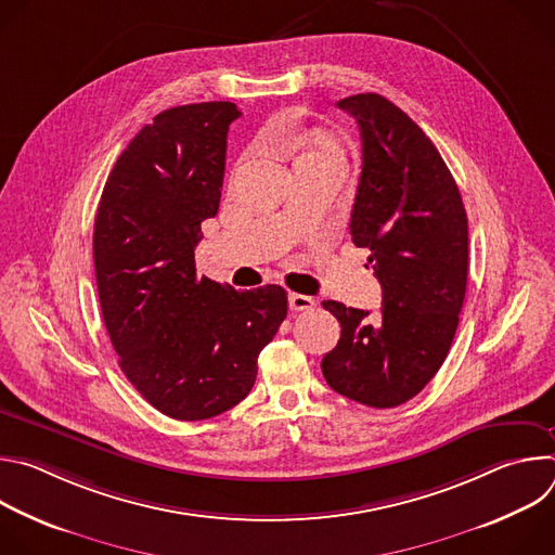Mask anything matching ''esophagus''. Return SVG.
Segmentation results:
<instances>
[{
    "mask_svg": "<svg viewBox=\"0 0 555 555\" xmlns=\"http://www.w3.org/2000/svg\"><path fill=\"white\" fill-rule=\"evenodd\" d=\"M287 298H289V309H294V311H309V309L315 307V300L311 296H305V294L292 292Z\"/></svg>",
    "mask_w": 555,
    "mask_h": 555,
    "instance_id": "esophagus-1",
    "label": "esophagus"
}]
</instances>
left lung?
<instances>
[{
  "mask_svg": "<svg viewBox=\"0 0 555 555\" xmlns=\"http://www.w3.org/2000/svg\"><path fill=\"white\" fill-rule=\"evenodd\" d=\"M362 140L351 242L382 285L377 319L325 300L343 332L323 358L327 384L373 409L409 402L435 377L456 334L467 285V215L430 138L388 99L338 101Z\"/></svg>",
  "mask_w": 555,
  "mask_h": 555,
  "instance_id": "left-lung-1",
  "label": "left lung"
}]
</instances>
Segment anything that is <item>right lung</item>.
I'll return each instance as SVG.
<instances>
[{"label":"right lung","mask_w":555,"mask_h":555,"mask_svg":"<svg viewBox=\"0 0 555 555\" xmlns=\"http://www.w3.org/2000/svg\"><path fill=\"white\" fill-rule=\"evenodd\" d=\"M240 116L228 101L157 114L120 153L94 221L96 285L118 364L153 409L180 422L240 404L287 315L281 285L236 292L195 268L202 221L221 199L228 127Z\"/></svg>","instance_id":"1"}]
</instances>
